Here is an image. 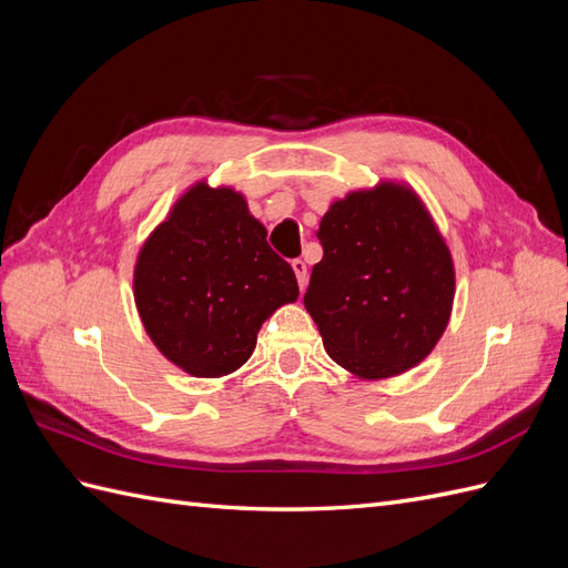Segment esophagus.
<instances>
[{"label":"esophagus","mask_w":568,"mask_h":568,"mask_svg":"<svg viewBox=\"0 0 568 568\" xmlns=\"http://www.w3.org/2000/svg\"><path fill=\"white\" fill-rule=\"evenodd\" d=\"M291 267H294V274H296V280H298V286H301V291H305V284H307V265L301 261H294L291 263Z\"/></svg>","instance_id":"34e87169"}]
</instances>
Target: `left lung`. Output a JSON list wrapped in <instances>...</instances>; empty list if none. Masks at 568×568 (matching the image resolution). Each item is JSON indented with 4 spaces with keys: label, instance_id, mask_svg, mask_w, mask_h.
<instances>
[{
    "label": "left lung",
    "instance_id": "8db88e82",
    "mask_svg": "<svg viewBox=\"0 0 568 568\" xmlns=\"http://www.w3.org/2000/svg\"><path fill=\"white\" fill-rule=\"evenodd\" d=\"M322 261L303 298L326 353L365 382L417 367L448 329L453 253L407 182L379 180L332 201Z\"/></svg>",
    "mask_w": 568,
    "mask_h": 568
}]
</instances>
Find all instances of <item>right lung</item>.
I'll list each match as a JSON object with an SVG mask.
<instances>
[{"label": "right lung", "mask_w": 568, "mask_h": 568, "mask_svg": "<svg viewBox=\"0 0 568 568\" xmlns=\"http://www.w3.org/2000/svg\"><path fill=\"white\" fill-rule=\"evenodd\" d=\"M230 184L199 180L144 239L132 294L159 353L199 379L242 367L274 311L298 301L291 265Z\"/></svg>", "instance_id": "right-lung-1"}]
</instances>
